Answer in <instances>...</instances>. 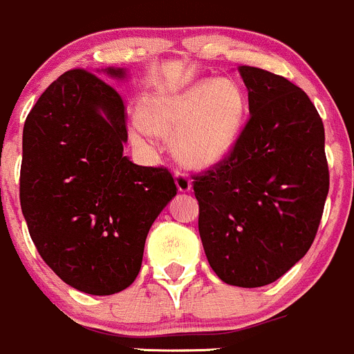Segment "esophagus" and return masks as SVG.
Instances as JSON below:
<instances>
[{
  "mask_svg": "<svg viewBox=\"0 0 354 354\" xmlns=\"http://www.w3.org/2000/svg\"><path fill=\"white\" fill-rule=\"evenodd\" d=\"M174 180H176V187H178V192H190L192 190V180L188 178V174L185 173H180L178 171L176 176H174Z\"/></svg>",
  "mask_w": 354,
  "mask_h": 354,
  "instance_id": "34e87169",
  "label": "esophagus"
}]
</instances>
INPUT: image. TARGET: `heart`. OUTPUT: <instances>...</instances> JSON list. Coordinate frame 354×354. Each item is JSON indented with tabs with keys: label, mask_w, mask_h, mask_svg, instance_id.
<instances>
[{
	"label": "heart",
	"mask_w": 354,
	"mask_h": 354,
	"mask_svg": "<svg viewBox=\"0 0 354 354\" xmlns=\"http://www.w3.org/2000/svg\"><path fill=\"white\" fill-rule=\"evenodd\" d=\"M246 108V95L236 82L207 78L174 94L150 95L141 102L140 117L153 134L174 136L173 151L180 164L206 169L234 150ZM144 128L132 125V140L145 143Z\"/></svg>",
	"instance_id": "1"
}]
</instances>
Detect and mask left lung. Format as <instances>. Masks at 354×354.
Here are the masks:
<instances>
[{
    "label": "left lung",
    "mask_w": 354,
    "mask_h": 354,
    "mask_svg": "<svg viewBox=\"0 0 354 354\" xmlns=\"http://www.w3.org/2000/svg\"><path fill=\"white\" fill-rule=\"evenodd\" d=\"M250 120L229 157L196 176L199 234L223 283H274L307 253L326 196L325 129L311 99L286 78L239 66Z\"/></svg>",
    "instance_id": "obj_1"
}]
</instances>
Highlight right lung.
<instances>
[{
	"mask_svg": "<svg viewBox=\"0 0 354 354\" xmlns=\"http://www.w3.org/2000/svg\"><path fill=\"white\" fill-rule=\"evenodd\" d=\"M127 80L125 68L95 69ZM124 101L85 69L39 95L22 134L21 207L36 250L66 285L91 295L131 286L148 230L176 196L164 167L124 155Z\"/></svg>",
	"mask_w": 354,
	"mask_h": 354,
	"instance_id": "right-lung-1",
	"label": "right lung"
}]
</instances>
